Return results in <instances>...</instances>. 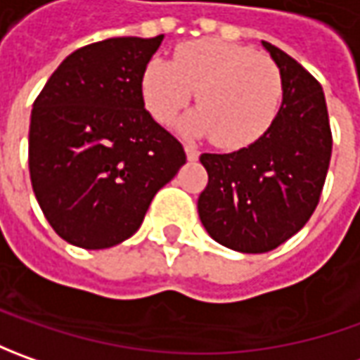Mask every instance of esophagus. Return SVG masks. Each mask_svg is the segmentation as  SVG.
Here are the masks:
<instances>
[{
	"mask_svg": "<svg viewBox=\"0 0 360 360\" xmlns=\"http://www.w3.org/2000/svg\"><path fill=\"white\" fill-rule=\"evenodd\" d=\"M184 150H186V158L190 160V162H196V160H198V156H200V152H198L194 146H186Z\"/></svg>",
	"mask_w": 360,
	"mask_h": 360,
	"instance_id": "obj_1",
	"label": "esophagus"
}]
</instances>
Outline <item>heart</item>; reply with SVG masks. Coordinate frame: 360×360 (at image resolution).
<instances>
[{
	"label": "heart",
	"mask_w": 360,
	"mask_h": 360,
	"mask_svg": "<svg viewBox=\"0 0 360 360\" xmlns=\"http://www.w3.org/2000/svg\"><path fill=\"white\" fill-rule=\"evenodd\" d=\"M192 91L198 110L186 118L184 131L240 150L260 140L276 120L284 82L272 60L222 39L186 41L176 48L174 62L154 58L144 68V104L160 124H172Z\"/></svg>",
	"instance_id": "obj_1"
}]
</instances>
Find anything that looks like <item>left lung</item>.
<instances>
[{"instance_id": "8db88e82", "label": "left lung", "mask_w": 360, "mask_h": 360, "mask_svg": "<svg viewBox=\"0 0 360 360\" xmlns=\"http://www.w3.org/2000/svg\"><path fill=\"white\" fill-rule=\"evenodd\" d=\"M262 46L283 74L278 116L248 148L200 156L208 172L200 222L218 244L246 255L274 250L309 222L333 152L321 84L283 49Z\"/></svg>"}]
</instances>
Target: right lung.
<instances>
[{"mask_svg": "<svg viewBox=\"0 0 360 360\" xmlns=\"http://www.w3.org/2000/svg\"><path fill=\"white\" fill-rule=\"evenodd\" d=\"M156 37H110L70 53L35 98L30 178L63 240L100 250L140 229L186 154L144 108L142 74Z\"/></svg>", "mask_w": 360, "mask_h": 360, "instance_id": "obj_1", "label": "right lung"}]
</instances>
